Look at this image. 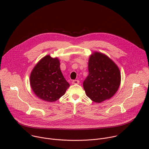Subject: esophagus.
<instances>
[{
	"instance_id": "1",
	"label": "esophagus",
	"mask_w": 149,
	"mask_h": 149,
	"mask_svg": "<svg viewBox=\"0 0 149 149\" xmlns=\"http://www.w3.org/2000/svg\"><path fill=\"white\" fill-rule=\"evenodd\" d=\"M72 84H78L79 83V81L78 80H74L72 82Z\"/></svg>"
}]
</instances>
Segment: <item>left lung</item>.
<instances>
[{"label": "left lung", "instance_id": "obj_1", "mask_svg": "<svg viewBox=\"0 0 149 149\" xmlns=\"http://www.w3.org/2000/svg\"><path fill=\"white\" fill-rule=\"evenodd\" d=\"M88 72L83 87L91 100L100 103L116 93L121 82V74L109 57L98 52H94L89 58Z\"/></svg>", "mask_w": 149, "mask_h": 149}]
</instances>
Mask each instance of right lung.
Here are the masks:
<instances>
[{
  "instance_id": "add662e5",
  "label": "right lung",
  "mask_w": 149,
  "mask_h": 149,
  "mask_svg": "<svg viewBox=\"0 0 149 149\" xmlns=\"http://www.w3.org/2000/svg\"><path fill=\"white\" fill-rule=\"evenodd\" d=\"M30 84L35 94L47 102H54L64 95L70 84L63 77L58 58H42L30 75Z\"/></svg>"
}]
</instances>
